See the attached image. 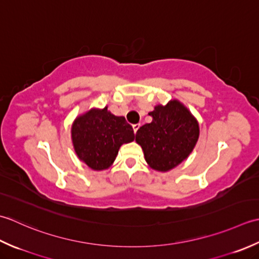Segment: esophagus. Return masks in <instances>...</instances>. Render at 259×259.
<instances>
[{
	"instance_id": "esophagus-1",
	"label": "esophagus",
	"mask_w": 259,
	"mask_h": 259,
	"mask_svg": "<svg viewBox=\"0 0 259 259\" xmlns=\"http://www.w3.org/2000/svg\"><path fill=\"white\" fill-rule=\"evenodd\" d=\"M140 124H135V125H133V131H134V133L136 134V132L139 131V128H140Z\"/></svg>"
}]
</instances>
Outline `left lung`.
Masks as SVG:
<instances>
[{"instance_id":"obj_1","label":"left lung","mask_w":259,"mask_h":259,"mask_svg":"<svg viewBox=\"0 0 259 259\" xmlns=\"http://www.w3.org/2000/svg\"><path fill=\"white\" fill-rule=\"evenodd\" d=\"M149 115L152 122L140 127L135 141L151 168L167 172L191 154L199 139V123L178 99L156 105Z\"/></svg>"}]
</instances>
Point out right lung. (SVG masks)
Masks as SVG:
<instances>
[{
	"mask_svg": "<svg viewBox=\"0 0 259 259\" xmlns=\"http://www.w3.org/2000/svg\"><path fill=\"white\" fill-rule=\"evenodd\" d=\"M71 141L76 155L94 171L112 166L119 147L134 141L133 128L123 116L93 107L78 115L71 125Z\"/></svg>",
	"mask_w": 259,
	"mask_h": 259,
	"instance_id": "right-lung-1",
	"label": "right lung"
}]
</instances>
